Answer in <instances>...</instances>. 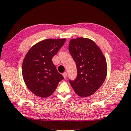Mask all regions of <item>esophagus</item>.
I'll return each mask as SVG.
<instances>
[{"instance_id": "obj_1", "label": "esophagus", "mask_w": 131, "mask_h": 131, "mask_svg": "<svg viewBox=\"0 0 131 131\" xmlns=\"http://www.w3.org/2000/svg\"><path fill=\"white\" fill-rule=\"evenodd\" d=\"M63 77L64 78H66L67 77V72H64V73H63Z\"/></svg>"}]
</instances>
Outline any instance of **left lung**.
Masks as SVG:
<instances>
[{
	"mask_svg": "<svg viewBox=\"0 0 131 131\" xmlns=\"http://www.w3.org/2000/svg\"><path fill=\"white\" fill-rule=\"evenodd\" d=\"M69 51L77 69V77L69 83L77 95L89 96L105 81L107 74L105 57L95 42L88 38L71 39Z\"/></svg>",
	"mask_w": 131,
	"mask_h": 131,
	"instance_id": "obj_1",
	"label": "left lung"
}]
</instances>
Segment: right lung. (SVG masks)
I'll return each instance as SVG.
<instances>
[{
  "mask_svg": "<svg viewBox=\"0 0 131 131\" xmlns=\"http://www.w3.org/2000/svg\"><path fill=\"white\" fill-rule=\"evenodd\" d=\"M66 41L63 39H47L30 48L22 64L26 85L32 93L41 97L51 96L63 79L52 62V58Z\"/></svg>",
  "mask_w": 131,
  "mask_h": 131,
  "instance_id": "obj_1",
  "label": "right lung"
}]
</instances>
